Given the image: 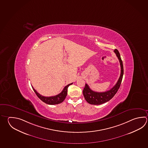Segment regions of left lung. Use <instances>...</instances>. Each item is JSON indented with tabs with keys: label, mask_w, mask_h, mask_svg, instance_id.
Returning <instances> with one entry per match:
<instances>
[{
	"label": "left lung",
	"mask_w": 148,
	"mask_h": 148,
	"mask_svg": "<svg viewBox=\"0 0 148 148\" xmlns=\"http://www.w3.org/2000/svg\"><path fill=\"white\" fill-rule=\"evenodd\" d=\"M114 53H116L118 59L119 60L120 67H121V73L120 77L117 81V83L114 86L108 91L105 92H96L92 90L89 88L87 84H85L83 93L84 98L87 103L92 105H101L105 103L110 101L112 98L116 94L117 91L119 88L120 84L123 79V61L121 59L120 53L117 49L114 50Z\"/></svg>",
	"instance_id": "8db88e82"
}]
</instances>
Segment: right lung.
Listing matches in <instances>:
<instances>
[{"label": "right lung", "instance_id": "1", "mask_svg": "<svg viewBox=\"0 0 148 148\" xmlns=\"http://www.w3.org/2000/svg\"><path fill=\"white\" fill-rule=\"evenodd\" d=\"M71 84H72V83L66 85L64 87V89H63L61 92L58 95H56L54 96H50V97H45V96L40 95L39 93L36 92L33 87L32 86V87L34 89V92L37 95V96L42 101H43L45 103H47L49 105H56V104L61 103L64 101V99H65V98L67 96V88Z\"/></svg>", "mask_w": 148, "mask_h": 148}]
</instances>
